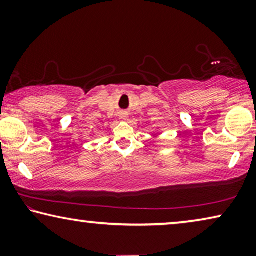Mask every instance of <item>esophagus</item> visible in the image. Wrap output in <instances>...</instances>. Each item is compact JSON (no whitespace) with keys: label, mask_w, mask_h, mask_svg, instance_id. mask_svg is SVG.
Wrapping results in <instances>:
<instances>
[{"label":"esophagus","mask_w":256,"mask_h":256,"mask_svg":"<svg viewBox=\"0 0 256 256\" xmlns=\"http://www.w3.org/2000/svg\"><path fill=\"white\" fill-rule=\"evenodd\" d=\"M123 116H125V115H123Z\"/></svg>","instance_id":"1"}]
</instances>
